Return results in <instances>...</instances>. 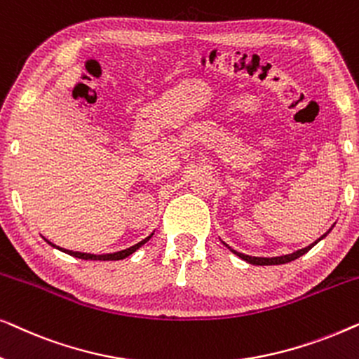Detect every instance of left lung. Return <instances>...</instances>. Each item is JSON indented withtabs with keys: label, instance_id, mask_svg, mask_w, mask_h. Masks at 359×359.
I'll return each mask as SVG.
<instances>
[{
	"label": "left lung",
	"instance_id": "left-lung-1",
	"mask_svg": "<svg viewBox=\"0 0 359 359\" xmlns=\"http://www.w3.org/2000/svg\"><path fill=\"white\" fill-rule=\"evenodd\" d=\"M335 227V224L332 225L330 229H328V232H325L322 235L320 238H317L316 242L313 243H311L309 245V247H306V248H301V250H297V252H294V253H289V255H283V257H273V258H263V257H250V255H243V253H240V252H237V250H233V248H230L227 243H224L225 247H227L230 252L232 253H235L237 255L238 258H242L243 262H247V263H250V264H258V266H271V264H284V263H289V262H294V259H297L299 257H302V255H306L309 250H311L312 247H316V245L320 242L322 238H325L328 233H330V230Z\"/></svg>",
	"mask_w": 359,
	"mask_h": 359
}]
</instances>
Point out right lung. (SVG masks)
I'll list each match as a JSON object with an SVG mask.
<instances>
[{
  "label": "right lung",
  "mask_w": 359,
  "mask_h": 359,
  "mask_svg": "<svg viewBox=\"0 0 359 359\" xmlns=\"http://www.w3.org/2000/svg\"><path fill=\"white\" fill-rule=\"evenodd\" d=\"M151 235L154 233H150L149 237L147 238H144L142 240V242H139V243H135V245H132V247H129V248H126V250H121V252H116V253H106V255H91V253H81V252H72V250H65V248H60V247H57V245H53L52 242H47L52 245V247H55L57 250H60V252H65V253H68V255H72V257H75V258H81V259H101V262H112V259H124V258H127L129 257V255H132L134 252H137V250H139L142 245L144 243H147L149 242V240L151 238Z\"/></svg>",
  "instance_id": "obj_1"
}]
</instances>
